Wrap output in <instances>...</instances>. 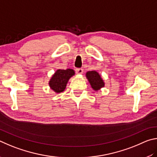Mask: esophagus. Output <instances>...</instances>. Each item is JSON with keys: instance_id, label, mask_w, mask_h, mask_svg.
<instances>
[{"instance_id": "34e87169", "label": "esophagus", "mask_w": 157, "mask_h": 157, "mask_svg": "<svg viewBox=\"0 0 157 157\" xmlns=\"http://www.w3.org/2000/svg\"><path fill=\"white\" fill-rule=\"evenodd\" d=\"M76 72L78 74H82L83 73V69L77 68V69H76Z\"/></svg>"}]
</instances>
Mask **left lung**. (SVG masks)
<instances>
[{"instance_id":"8db88e82","label":"left lung","mask_w":157,"mask_h":157,"mask_svg":"<svg viewBox=\"0 0 157 157\" xmlns=\"http://www.w3.org/2000/svg\"><path fill=\"white\" fill-rule=\"evenodd\" d=\"M86 77L88 79V81L91 85L93 90L97 91L101 87H104V82L101 78L99 74L96 71H89L86 73Z\"/></svg>"}]
</instances>
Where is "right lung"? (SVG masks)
<instances>
[{
    "mask_svg": "<svg viewBox=\"0 0 157 157\" xmlns=\"http://www.w3.org/2000/svg\"><path fill=\"white\" fill-rule=\"evenodd\" d=\"M74 75V71L72 69L58 70L49 81V86L55 92H62L65 90L69 79Z\"/></svg>",
    "mask_w": 157,
    "mask_h": 157,
    "instance_id": "right-lung-1",
    "label": "right lung"
}]
</instances>
